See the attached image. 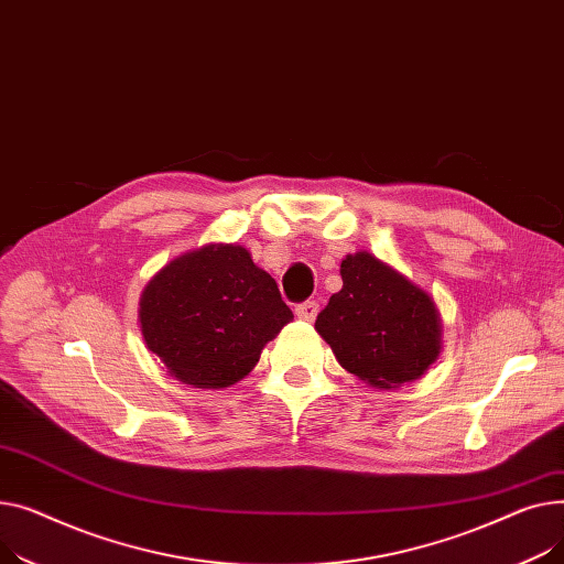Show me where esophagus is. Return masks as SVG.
Masks as SVG:
<instances>
[{"label": "esophagus", "instance_id": "obj_1", "mask_svg": "<svg viewBox=\"0 0 564 564\" xmlns=\"http://www.w3.org/2000/svg\"><path fill=\"white\" fill-rule=\"evenodd\" d=\"M318 303L316 301H305L301 305H295V316L303 318V321H314L318 316Z\"/></svg>", "mask_w": 564, "mask_h": 564}]
</instances>
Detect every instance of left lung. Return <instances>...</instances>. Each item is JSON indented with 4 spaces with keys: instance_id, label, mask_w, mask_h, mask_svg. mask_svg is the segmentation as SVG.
<instances>
[{
    "instance_id": "left-lung-1",
    "label": "left lung",
    "mask_w": 564,
    "mask_h": 564,
    "mask_svg": "<svg viewBox=\"0 0 564 564\" xmlns=\"http://www.w3.org/2000/svg\"><path fill=\"white\" fill-rule=\"evenodd\" d=\"M341 280V291L316 318L341 367L378 389L423 376L440 355L433 297L369 252L348 254Z\"/></svg>"
}]
</instances>
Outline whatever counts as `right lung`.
<instances>
[{"label": "right lung", "instance_id": "obj_1", "mask_svg": "<svg viewBox=\"0 0 564 564\" xmlns=\"http://www.w3.org/2000/svg\"><path fill=\"white\" fill-rule=\"evenodd\" d=\"M293 318L275 280L241 246H207L171 261L143 291L141 327L169 373L200 389L239 382Z\"/></svg>", "mask_w": 564, "mask_h": 564}]
</instances>
